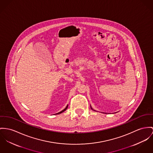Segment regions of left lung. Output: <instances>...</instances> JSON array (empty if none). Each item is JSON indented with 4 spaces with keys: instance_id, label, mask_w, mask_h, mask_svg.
<instances>
[{
    "instance_id": "left-lung-1",
    "label": "left lung",
    "mask_w": 153,
    "mask_h": 153,
    "mask_svg": "<svg viewBox=\"0 0 153 153\" xmlns=\"http://www.w3.org/2000/svg\"><path fill=\"white\" fill-rule=\"evenodd\" d=\"M90 107H91V109H93V111H95V110H94V109H93V108H92V107H91V106L90 105Z\"/></svg>"
}]
</instances>
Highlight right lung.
I'll return each mask as SVG.
<instances>
[{
	"label": "right lung",
	"mask_w": 153,
	"mask_h": 153,
	"mask_svg": "<svg viewBox=\"0 0 153 153\" xmlns=\"http://www.w3.org/2000/svg\"><path fill=\"white\" fill-rule=\"evenodd\" d=\"M68 105L66 106V108H65V109H63V110H62V111H60V112H58V113H57V114H56V115H57V114H61V113H62V112H64V111H66V109H67V108H68Z\"/></svg>",
	"instance_id": "add662e5"
}]
</instances>
